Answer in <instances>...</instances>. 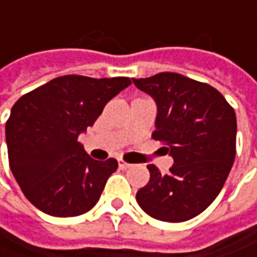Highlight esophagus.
Segmentation results:
<instances>
[{
  "label": "esophagus",
  "mask_w": 257,
  "mask_h": 257,
  "mask_svg": "<svg viewBox=\"0 0 257 257\" xmlns=\"http://www.w3.org/2000/svg\"><path fill=\"white\" fill-rule=\"evenodd\" d=\"M119 168L120 170H129V168H132V164L125 162L123 160H119Z\"/></svg>",
  "instance_id": "1"
}]
</instances>
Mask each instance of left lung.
Here are the masks:
<instances>
[{
  "instance_id": "left-lung-1",
  "label": "left lung",
  "mask_w": 257,
  "mask_h": 257,
  "mask_svg": "<svg viewBox=\"0 0 257 257\" xmlns=\"http://www.w3.org/2000/svg\"><path fill=\"white\" fill-rule=\"evenodd\" d=\"M134 84L157 105L155 132L174 158L168 174L148 165L150 181L137 193L151 217L181 223L198 216L217 197L236 157V113L210 84L164 72Z\"/></svg>"
}]
</instances>
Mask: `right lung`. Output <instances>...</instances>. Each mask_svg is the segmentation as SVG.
<instances>
[{
	"mask_svg": "<svg viewBox=\"0 0 257 257\" xmlns=\"http://www.w3.org/2000/svg\"><path fill=\"white\" fill-rule=\"evenodd\" d=\"M129 77L62 76L21 96L6 125L10 168L27 200L54 217H74L99 201L117 161L90 158L79 137L93 126Z\"/></svg>",
	"mask_w": 257,
	"mask_h": 257,
	"instance_id": "obj_1",
	"label": "right lung"
}]
</instances>
